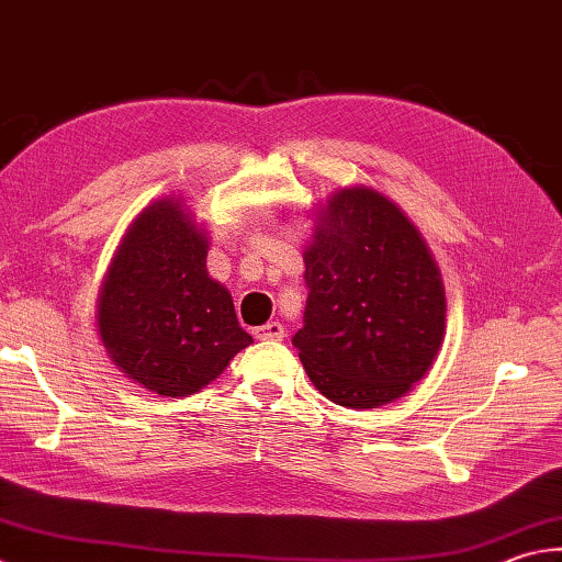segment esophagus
<instances>
[{"instance_id": "34e87169", "label": "esophagus", "mask_w": 562, "mask_h": 562, "mask_svg": "<svg viewBox=\"0 0 562 562\" xmlns=\"http://www.w3.org/2000/svg\"><path fill=\"white\" fill-rule=\"evenodd\" d=\"M251 335L257 337V340H283V337H285V327H283L281 323L273 321V323L254 327Z\"/></svg>"}]
</instances>
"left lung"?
Listing matches in <instances>:
<instances>
[{
    "label": "left lung",
    "instance_id": "obj_1",
    "mask_svg": "<svg viewBox=\"0 0 562 562\" xmlns=\"http://www.w3.org/2000/svg\"><path fill=\"white\" fill-rule=\"evenodd\" d=\"M303 251V327L293 345L337 406L376 408L426 376L446 337V289L416 225L367 186L317 210Z\"/></svg>",
    "mask_w": 562,
    "mask_h": 562
}]
</instances>
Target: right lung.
Wrapping results in <instances>:
<instances>
[{
    "label": "right lung",
    "mask_w": 562,
    "mask_h": 562,
    "mask_svg": "<svg viewBox=\"0 0 562 562\" xmlns=\"http://www.w3.org/2000/svg\"><path fill=\"white\" fill-rule=\"evenodd\" d=\"M207 232L181 198L144 207L102 281L98 327L112 362L158 396H190L251 345L235 303L210 279Z\"/></svg>",
    "instance_id": "right-lung-1"
}]
</instances>
